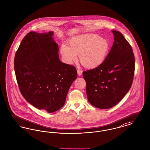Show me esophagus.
Masks as SVG:
<instances>
[{"label":"esophagus","mask_w":150,"mask_h":150,"mask_svg":"<svg viewBox=\"0 0 150 150\" xmlns=\"http://www.w3.org/2000/svg\"><path fill=\"white\" fill-rule=\"evenodd\" d=\"M77 74L79 76H81L82 74V71L80 69H77Z\"/></svg>","instance_id":"34e87169"}]
</instances>
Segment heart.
I'll use <instances>...</instances> for the list:
<instances>
[{
    "label": "heart",
    "instance_id": "b5f03b06",
    "mask_svg": "<svg viewBox=\"0 0 150 150\" xmlns=\"http://www.w3.org/2000/svg\"><path fill=\"white\" fill-rule=\"evenodd\" d=\"M110 49V44L105 38L96 34H85L72 38L69 47L62 45L61 54L65 62L71 64L80 56L81 64L86 68L100 66L105 60Z\"/></svg>",
    "mask_w": 150,
    "mask_h": 150
}]
</instances>
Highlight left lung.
Segmentation results:
<instances>
[{
	"label": "left lung",
	"mask_w": 150,
	"mask_h": 150,
	"mask_svg": "<svg viewBox=\"0 0 150 150\" xmlns=\"http://www.w3.org/2000/svg\"><path fill=\"white\" fill-rule=\"evenodd\" d=\"M112 32L114 41L103 62L82 73L89 102L102 109L111 108L122 100L130 90L134 76L131 46L120 32Z\"/></svg>",
	"instance_id": "left-lung-1"
}]
</instances>
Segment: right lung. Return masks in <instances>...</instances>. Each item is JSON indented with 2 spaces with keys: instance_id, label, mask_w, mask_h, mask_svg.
Segmentation results:
<instances>
[{
  "instance_id": "obj_1",
  "label": "right lung",
  "mask_w": 150,
  "mask_h": 150,
  "mask_svg": "<svg viewBox=\"0 0 150 150\" xmlns=\"http://www.w3.org/2000/svg\"><path fill=\"white\" fill-rule=\"evenodd\" d=\"M53 32L28 33L16 51L14 69L20 93L32 105L53 112L64 105L77 77L76 68L59 59Z\"/></svg>"
}]
</instances>
